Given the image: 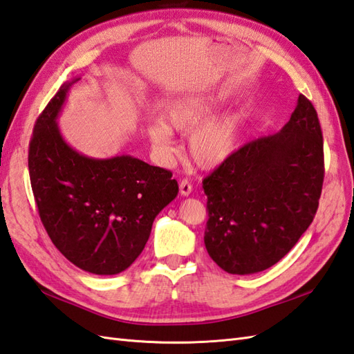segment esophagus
<instances>
[{
	"label": "esophagus",
	"instance_id": "esophagus-1",
	"mask_svg": "<svg viewBox=\"0 0 354 354\" xmlns=\"http://www.w3.org/2000/svg\"><path fill=\"white\" fill-rule=\"evenodd\" d=\"M191 192H192L191 182H189L187 178H183L182 182H180V194H182L183 196H187V195H191Z\"/></svg>",
	"mask_w": 354,
	"mask_h": 354
}]
</instances>
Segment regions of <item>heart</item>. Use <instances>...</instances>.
I'll return each instance as SVG.
<instances>
[{"label":"heart","instance_id":"1","mask_svg":"<svg viewBox=\"0 0 354 354\" xmlns=\"http://www.w3.org/2000/svg\"><path fill=\"white\" fill-rule=\"evenodd\" d=\"M223 93H195L172 99L163 108V120L149 126L153 147L163 156L174 154L172 131L187 133V153L200 168L212 169L225 162L236 151L243 127L240 111L210 116L223 106Z\"/></svg>","mask_w":354,"mask_h":354}]
</instances>
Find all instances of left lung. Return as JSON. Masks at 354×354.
<instances>
[{
	"mask_svg": "<svg viewBox=\"0 0 354 354\" xmlns=\"http://www.w3.org/2000/svg\"><path fill=\"white\" fill-rule=\"evenodd\" d=\"M323 178L320 122L300 94L281 132L245 144L203 180L212 260L232 274L277 264L311 225Z\"/></svg>",
	"mask_w": 354,
	"mask_h": 354,
	"instance_id": "1",
	"label": "left lung"
}]
</instances>
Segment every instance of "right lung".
<instances>
[{
    "instance_id": "add662e5",
    "label": "right lung",
    "mask_w": 354,
    "mask_h": 354,
    "mask_svg": "<svg viewBox=\"0 0 354 354\" xmlns=\"http://www.w3.org/2000/svg\"><path fill=\"white\" fill-rule=\"evenodd\" d=\"M63 84L34 124L30 180L40 221L68 261L94 274L126 270L147 243L154 218L178 194L172 172L132 156L93 159L57 126L71 85Z\"/></svg>"
}]
</instances>
